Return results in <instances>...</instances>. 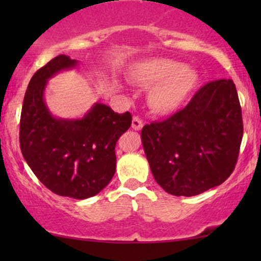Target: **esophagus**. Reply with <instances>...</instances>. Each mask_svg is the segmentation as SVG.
I'll return each mask as SVG.
<instances>
[{
	"label": "esophagus",
	"mask_w": 261,
	"mask_h": 261,
	"mask_svg": "<svg viewBox=\"0 0 261 261\" xmlns=\"http://www.w3.org/2000/svg\"><path fill=\"white\" fill-rule=\"evenodd\" d=\"M143 126V122L141 120L140 118H137V116H134L133 118V124H131V127H133V130L135 131H139L142 128Z\"/></svg>",
	"instance_id": "1"
}]
</instances>
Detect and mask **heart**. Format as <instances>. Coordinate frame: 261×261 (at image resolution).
<instances>
[{
	"instance_id": "heart-1",
	"label": "heart",
	"mask_w": 261,
	"mask_h": 261,
	"mask_svg": "<svg viewBox=\"0 0 261 261\" xmlns=\"http://www.w3.org/2000/svg\"><path fill=\"white\" fill-rule=\"evenodd\" d=\"M137 85L149 87L147 103L155 114L179 110L195 91L199 76L194 68L169 59H152L137 64L128 74Z\"/></svg>"
}]
</instances>
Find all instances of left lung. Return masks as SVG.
<instances>
[{
	"instance_id": "1",
	"label": "left lung",
	"mask_w": 261,
	"mask_h": 261,
	"mask_svg": "<svg viewBox=\"0 0 261 261\" xmlns=\"http://www.w3.org/2000/svg\"><path fill=\"white\" fill-rule=\"evenodd\" d=\"M242 137V109L232 80L207 83L184 109L141 131L155 181L175 196H195L222 184L234 169Z\"/></svg>"
}]
</instances>
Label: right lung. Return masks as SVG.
<instances>
[{
	"instance_id": "obj_1",
	"label": "right lung",
	"mask_w": 261,
	"mask_h": 261,
	"mask_svg": "<svg viewBox=\"0 0 261 261\" xmlns=\"http://www.w3.org/2000/svg\"><path fill=\"white\" fill-rule=\"evenodd\" d=\"M79 64L59 55L32 77L23 100L19 143L37 178L53 193L83 200L97 195L115 173L116 141L131 126V114L94 103L82 118L54 116L45 101L47 81Z\"/></svg>"
}]
</instances>
